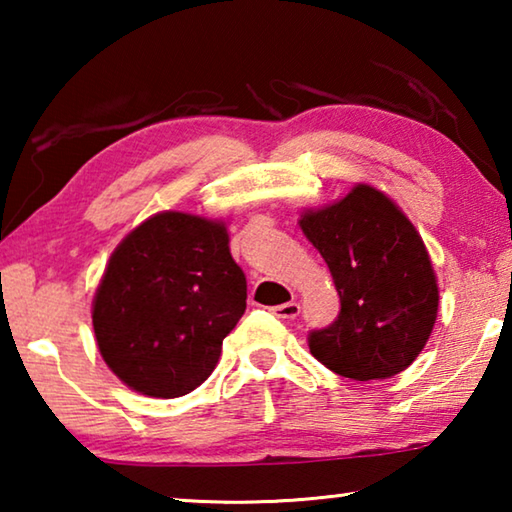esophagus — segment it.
<instances>
[{"label":"esophagus","mask_w":512,"mask_h":512,"mask_svg":"<svg viewBox=\"0 0 512 512\" xmlns=\"http://www.w3.org/2000/svg\"><path fill=\"white\" fill-rule=\"evenodd\" d=\"M271 314L282 318V320H293L300 314V305L298 302H284V305H277L271 309Z\"/></svg>","instance_id":"esophagus-1"}]
</instances>
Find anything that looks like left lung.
Masks as SVG:
<instances>
[{"label":"left lung","mask_w":512,"mask_h":512,"mask_svg":"<svg viewBox=\"0 0 512 512\" xmlns=\"http://www.w3.org/2000/svg\"><path fill=\"white\" fill-rule=\"evenodd\" d=\"M300 230L332 273L341 314L309 336L314 357L354 381L411 366L438 318V277L420 232L391 196L368 183L307 207Z\"/></svg>","instance_id":"left-lung-1"}]
</instances>
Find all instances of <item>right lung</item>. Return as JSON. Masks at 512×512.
<instances>
[{"mask_svg":"<svg viewBox=\"0 0 512 512\" xmlns=\"http://www.w3.org/2000/svg\"><path fill=\"white\" fill-rule=\"evenodd\" d=\"M244 311L246 275L225 221L164 210L112 250L92 327L106 366L131 391L171 400L212 375Z\"/></svg>","mask_w":512,"mask_h":512,"instance_id":"obj_1","label":"right lung"}]
</instances>
